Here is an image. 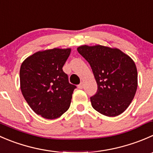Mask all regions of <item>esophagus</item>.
<instances>
[{"mask_svg":"<svg viewBox=\"0 0 153 153\" xmlns=\"http://www.w3.org/2000/svg\"><path fill=\"white\" fill-rule=\"evenodd\" d=\"M83 87H84V84H83V82H81L79 85H78V88H79L82 89Z\"/></svg>","mask_w":153,"mask_h":153,"instance_id":"1","label":"esophagus"}]
</instances>
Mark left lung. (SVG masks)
<instances>
[{
  "label": "left lung",
  "mask_w": 153,
  "mask_h": 153,
  "mask_svg": "<svg viewBox=\"0 0 153 153\" xmlns=\"http://www.w3.org/2000/svg\"><path fill=\"white\" fill-rule=\"evenodd\" d=\"M77 51L90 64L97 83V93L90 97L92 107L108 117L123 113L137 87V72L133 60L117 48L102 45H83Z\"/></svg>",
  "instance_id": "1"
}]
</instances>
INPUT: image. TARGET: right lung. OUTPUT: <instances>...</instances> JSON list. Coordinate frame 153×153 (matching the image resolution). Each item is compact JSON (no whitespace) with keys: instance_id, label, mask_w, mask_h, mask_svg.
<instances>
[{"instance_id":"1","label":"right lung","mask_w":153,"mask_h":153,"mask_svg":"<svg viewBox=\"0 0 153 153\" xmlns=\"http://www.w3.org/2000/svg\"><path fill=\"white\" fill-rule=\"evenodd\" d=\"M70 53L69 48L39 51L21 66L22 94L30 108L44 118H57L70 107L76 86L69 82L62 70Z\"/></svg>"}]
</instances>
